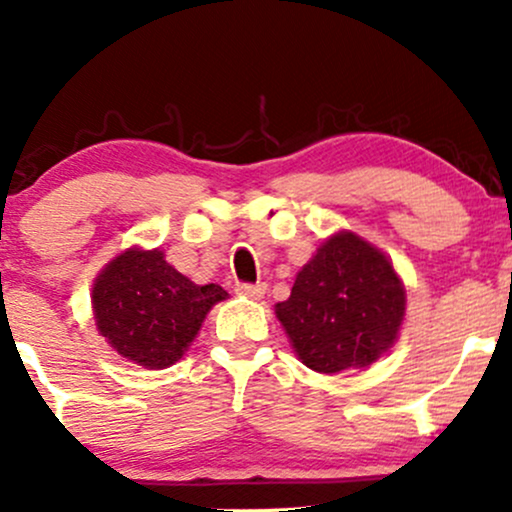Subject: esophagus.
<instances>
[{
  "label": "esophagus",
  "instance_id": "obj_1",
  "mask_svg": "<svg viewBox=\"0 0 512 512\" xmlns=\"http://www.w3.org/2000/svg\"><path fill=\"white\" fill-rule=\"evenodd\" d=\"M264 291H267V286H264V284H236V293H238V296L252 298V301H257V298H262Z\"/></svg>",
  "mask_w": 512,
  "mask_h": 512
}]
</instances>
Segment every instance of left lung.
I'll return each mask as SVG.
<instances>
[{
  "mask_svg": "<svg viewBox=\"0 0 512 512\" xmlns=\"http://www.w3.org/2000/svg\"><path fill=\"white\" fill-rule=\"evenodd\" d=\"M407 293L385 252L351 231L317 248L276 317L293 351L317 373L366 368L395 344Z\"/></svg>",
  "mask_w": 512,
  "mask_h": 512,
  "instance_id": "1",
  "label": "left lung"
}]
</instances>
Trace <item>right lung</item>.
Here are the masks:
<instances>
[{
    "label": "right lung",
    "instance_id": "obj_1",
    "mask_svg": "<svg viewBox=\"0 0 512 512\" xmlns=\"http://www.w3.org/2000/svg\"><path fill=\"white\" fill-rule=\"evenodd\" d=\"M226 298L219 284L199 286L182 276L158 248L120 252L91 293L98 332L117 354L149 370L182 358L209 310Z\"/></svg>",
    "mask_w": 512,
    "mask_h": 512
}]
</instances>
